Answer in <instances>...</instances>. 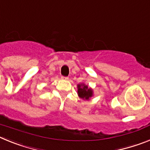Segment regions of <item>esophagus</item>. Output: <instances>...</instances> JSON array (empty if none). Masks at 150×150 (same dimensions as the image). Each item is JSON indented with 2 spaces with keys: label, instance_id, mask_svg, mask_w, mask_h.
Returning a JSON list of instances; mask_svg holds the SVG:
<instances>
[{
  "label": "esophagus",
  "instance_id": "1",
  "mask_svg": "<svg viewBox=\"0 0 150 150\" xmlns=\"http://www.w3.org/2000/svg\"><path fill=\"white\" fill-rule=\"evenodd\" d=\"M62 79H65V80H67V79H68V77H67V76H62Z\"/></svg>",
  "mask_w": 150,
  "mask_h": 150
}]
</instances>
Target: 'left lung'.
Listing matches in <instances>:
<instances>
[{"label":"left lung","mask_w":150,"mask_h":150,"mask_svg":"<svg viewBox=\"0 0 150 150\" xmlns=\"http://www.w3.org/2000/svg\"><path fill=\"white\" fill-rule=\"evenodd\" d=\"M77 93L80 98L84 100H89L91 97L93 96V90L86 86V85L81 83L77 85Z\"/></svg>","instance_id":"8db88e82"}]
</instances>
